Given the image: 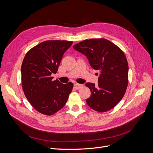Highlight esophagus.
<instances>
[{
    "mask_svg": "<svg viewBox=\"0 0 153 153\" xmlns=\"http://www.w3.org/2000/svg\"><path fill=\"white\" fill-rule=\"evenodd\" d=\"M74 86H75V89H80V88L83 86V85H82V84H74Z\"/></svg>",
    "mask_w": 153,
    "mask_h": 153,
    "instance_id": "34e87169",
    "label": "esophagus"
}]
</instances>
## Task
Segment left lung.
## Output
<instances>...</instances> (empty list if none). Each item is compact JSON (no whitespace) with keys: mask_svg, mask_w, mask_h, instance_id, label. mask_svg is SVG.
Instances as JSON below:
<instances>
[{"mask_svg":"<svg viewBox=\"0 0 153 153\" xmlns=\"http://www.w3.org/2000/svg\"><path fill=\"white\" fill-rule=\"evenodd\" d=\"M73 48L85 55L91 66L100 73L98 85L85 84L91 92L87 105L100 112L113 108L123 98L128 84V64L123 50L103 38L84 40Z\"/></svg>","mask_w":153,"mask_h":153,"instance_id":"8db88e82","label":"left lung"}]
</instances>
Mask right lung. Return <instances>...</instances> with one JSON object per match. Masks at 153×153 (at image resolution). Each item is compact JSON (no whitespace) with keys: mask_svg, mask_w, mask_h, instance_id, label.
I'll list each match as a JSON object with an SVG mask.
<instances>
[{"mask_svg":"<svg viewBox=\"0 0 153 153\" xmlns=\"http://www.w3.org/2000/svg\"><path fill=\"white\" fill-rule=\"evenodd\" d=\"M73 41L49 40L35 46L25 54L21 68L23 91L38 112L52 115L66 103L73 85L53 80L64 52Z\"/></svg>","mask_w":153,"mask_h":153,"instance_id":"obj_1","label":"right lung"}]
</instances>
